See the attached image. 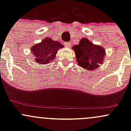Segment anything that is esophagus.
Returning <instances> with one entry per match:
<instances>
[{"label": "esophagus", "instance_id": "obj_1", "mask_svg": "<svg viewBox=\"0 0 131 131\" xmlns=\"http://www.w3.org/2000/svg\"><path fill=\"white\" fill-rule=\"evenodd\" d=\"M64 45L67 47H70L71 46V42H66L64 43Z\"/></svg>", "mask_w": 131, "mask_h": 131}]
</instances>
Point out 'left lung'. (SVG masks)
Segmentation results:
<instances>
[{
    "label": "left lung",
    "instance_id": "obj_1",
    "mask_svg": "<svg viewBox=\"0 0 131 131\" xmlns=\"http://www.w3.org/2000/svg\"><path fill=\"white\" fill-rule=\"evenodd\" d=\"M78 65L88 70H94L103 63L105 55L104 49L94 45L88 39L83 38L78 45L73 47Z\"/></svg>",
    "mask_w": 131,
    "mask_h": 131
}]
</instances>
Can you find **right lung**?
I'll return each instance as SVG.
<instances>
[{"label": "right lung", "mask_w": 131, "mask_h": 131, "mask_svg": "<svg viewBox=\"0 0 131 131\" xmlns=\"http://www.w3.org/2000/svg\"><path fill=\"white\" fill-rule=\"evenodd\" d=\"M63 46L58 41H53L50 37H46L38 44L31 48L35 62L41 64H47L55 58V55Z\"/></svg>", "instance_id": "obj_1"}]
</instances>
